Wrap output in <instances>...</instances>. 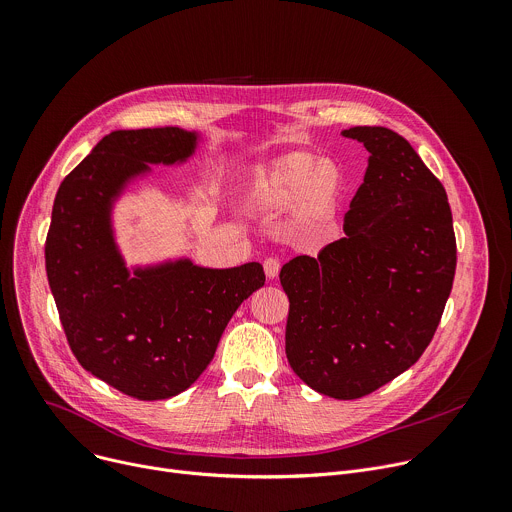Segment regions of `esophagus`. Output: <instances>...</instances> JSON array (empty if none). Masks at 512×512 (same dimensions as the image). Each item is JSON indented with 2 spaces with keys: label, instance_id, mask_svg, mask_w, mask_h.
Here are the masks:
<instances>
[{
  "label": "esophagus",
  "instance_id": "34e87169",
  "mask_svg": "<svg viewBox=\"0 0 512 512\" xmlns=\"http://www.w3.org/2000/svg\"><path fill=\"white\" fill-rule=\"evenodd\" d=\"M263 269H265L267 279H275L277 273H279V261L273 259V257H267V259L263 261Z\"/></svg>",
  "mask_w": 512,
  "mask_h": 512
}]
</instances>
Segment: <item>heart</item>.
Returning <instances> with one entry per match:
<instances>
[{"instance_id": "1", "label": "heart", "mask_w": 512, "mask_h": 512, "mask_svg": "<svg viewBox=\"0 0 512 512\" xmlns=\"http://www.w3.org/2000/svg\"><path fill=\"white\" fill-rule=\"evenodd\" d=\"M346 198V176L330 160L308 152L281 156L259 168L245 186V204L257 212H279L291 206L300 231L328 229Z\"/></svg>"}]
</instances>
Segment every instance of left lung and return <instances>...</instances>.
I'll use <instances>...</instances> for the list:
<instances>
[{"mask_svg":"<svg viewBox=\"0 0 512 512\" xmlns=\"http://www.w3.org/2000/svg\"><path fill=\"white\" fill-rule=\"evenodd\" d=\"M369 168L344 218L346 237L281 267L289 298L285 354L314 391L360 399L419 360L442 320L456 273L448 194L409 141L350 127Z\"/></svg>","mask_w":512,"mask_h":512,"instance_id":"obj_1","label":"left lung"}]
</instances>
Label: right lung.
<instances>
[{"label": "right lung", "instance_id": "add662e5", "mask_svg": "<svg viewBox=\"0 0 512 512\" xmlns=\"http://www.w3.org/2000/svg\"><path fill=\"white\" fill-rule=\"evenodd\" d=\"M196 133L178 127L105 135L60 184L46 235V273L81 367L139 401L186 391L208 367L237 308L263 287L259 263L190 261L129 275L109 227L111 200L148 164L186 160Z\"/></svg>", "mask_w": 512, "mask_h": 512}]
</instances>
